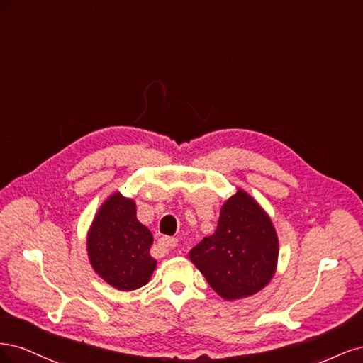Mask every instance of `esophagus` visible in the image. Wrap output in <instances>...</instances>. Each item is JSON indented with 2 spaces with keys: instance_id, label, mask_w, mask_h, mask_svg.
Masks as SVG:
<instances>
[{
  "instance_id": "obj_1",
  "label": "esophagus",
  "mask_w": 363,
  "mask_h": 363,
  "mask_svg": "<svg viewBox=\"0 0 363 363\" xmlns=\"http://www.w3.org/2000/svg\"><path fill=\"white\" fill-rule=\"evenodd\" d=\"M159 245L163 250L171 251V250H174L175 247H177V239H174V238H162L159 240Z\"/></svg>"
}]
</instances>
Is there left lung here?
<instances>
[{
	"instance_id": "8db88e82",
	"label": "left lung",
	"mask_w": 363,
	"mask_h": 363,
	"mask_svg": "<svg viewBox=\"0 0 363 363\" xmlns=\"http://www.w3.org/2000/svg\"><path fill=\"white\" fill-rule=\"evenodd\" d=\"M279 238L271 218L245 191L223 204L218 227L189 252L212 289L225 300L255 295L277 268Z\"/></svg>"
}]
</instances>
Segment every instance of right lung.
<instances>
[{
  "label": "right lung",
  "instance_id": "obj_1",
  "mask_svg": "<svg viewBox=\"0 0 363 363\" xmlns=\"http://www.w3.org/2000/svg\"><path fill=\"white\" fill-rule=\"evenodd\" d=\"M151 244V232L136 218V203L115 192L98 208L86 245L98 276L119 291H135L156 269Z\"/></svg>",
  "mask_w": 363,
  "mask_h": 363
}]
</instances>
